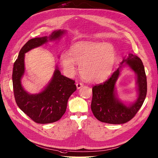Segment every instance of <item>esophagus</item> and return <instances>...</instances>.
<instances>
[{
	"label": "esophagus",
	"instance_id": "obj_1",
	"mask_svg": "<svg viewBox=\"0 0 158 158\" xmlns=\"http://www.w3.org/2000/svg\"><path fill=\"white\" fill-rule=\"evenodd\" d=\"M76 86L77 89H80L81 87L83 86V84L81 83H76Z\"/></svg>",
	"mask_w": 158,
	"mask_h": 158
}]
</instances>
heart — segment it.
I'll list each match as a JSON object with an SVG mask.
<instances>
[{
	"label": "heart",
	"mask_w": 158,
	"mask_h": 158,
	"mask_svg": "<svg viewBox=\"0 0 158 158\" xmlns=\"http://www.w3.org/2000/svg\"><path fill=\"white\" fill-rule=\"evenodd\" d=\"M60 60L67 74L75 73L77 64L80 66V73L85 80L98 83L107 79L112 72L117 53L112 44L80 42L70 48V53L61 54Z\"/></svg>",
	"instance_id": "1"
}]
</instances>
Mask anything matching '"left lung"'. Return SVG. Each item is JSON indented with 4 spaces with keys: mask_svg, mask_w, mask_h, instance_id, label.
<instances>
[{
    "mask_svg": "<svg viewBox=\"0 0 158 158\" xmlns=\"http://www.w3.org/2000/svg\"><path fill=\"white\" fill-rule=\"evenodd\" d=\"M127 66L136 75L137 99L132 103H124L118 99L115 84L123 67ZM147 92V77L140 58L132 53L123 58L119 67L105 83L92 88L91 109L96 119L109 124H123L132 119L141 107Z\"/></svg>",
    "mask_w": 158,
    "mask_h": 158,
    "instance_id": "8db88e82",
    "label": "left lung"
}]
</instances>
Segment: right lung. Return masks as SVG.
<instances>
[{"label":"right lung","instance_id":"add662e5","mask_svg":"<svg viewBox=\"0 0 158 158\" xmlns=\"http://www.w3.org/2000/svg\"><path fill=\"white\" fill-rule=\"evenodd\" d=\"M66 33V30H59L53 31L49 36L30 39L20 50L13 64L12 81L17 105L33 121L40 124L59 120L66 112L68 99L77 87L74 81L61 75L56 65L52 79L43 90L37 94L28 93L21 83L25 72V53L49 41L60 39Z\"/></svg>","mask_w":158,"mask_h":158}]
</instances>
